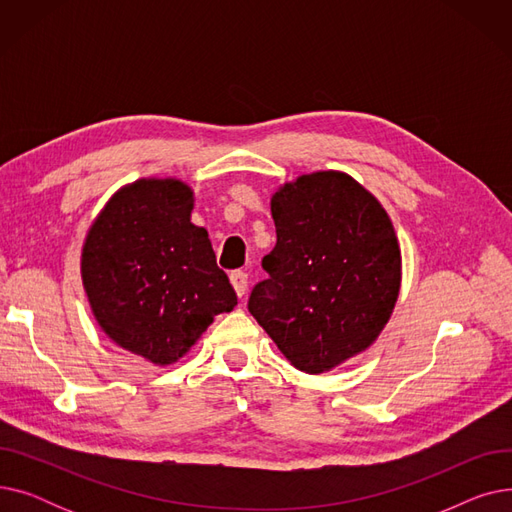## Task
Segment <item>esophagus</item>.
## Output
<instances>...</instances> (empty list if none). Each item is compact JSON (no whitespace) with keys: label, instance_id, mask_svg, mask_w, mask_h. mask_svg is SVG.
<instances>
[{"label":"esophagus","instance_id":"1","mask_svg":"<svg viewBox=\"0 0 512 512\" xmlns=\"http://www.w3.org/2000/svg\"><path fill=\"white\" fill-rule=\"evenodd\" d=\"M230 282H232V286H234V290H236L238 297H242V294L247 292L249 276H247V272H242V270H234V272L230 274Z\"/></svg>","mask_w":512,"mask_h":512}]
</instances>
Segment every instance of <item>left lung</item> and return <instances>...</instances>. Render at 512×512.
<instances>
[{
  "mask_svg": "<svg viewBox=\"0 0 512 512\" xmlns=\"http://www.w3.org/2000/svg\"><path fill=\"white\" fill-rule=\"evenodd\" d=\"M276 247L249 311L282 355L324 373L380 336L400 288V249L384 207L342 172H317L272 199Z\"/></svg>",
  "mask_w": 512,
  "mask_h": 512,
  "instance_id": "1",
  "label": "left lung"
}]
</instances>
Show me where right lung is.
<instances>
[{
  "mask_svg": "<svg viewBox=\"0 0 512 512\" xmlns=\"http://www.w3.org/2000/svg\"><path fill=\"white\" fill-rule=\"evenodd\" d=\"M180 180H139L105 205L83 249V284L103 332L126 351L170 365L236 292L191 222Z\"/></svg>",
  "mask_w": 512,
  "mask_h": 512,
  "instance_id": "right-lung-1",
  "label": "right lung"
}]
</instances>
